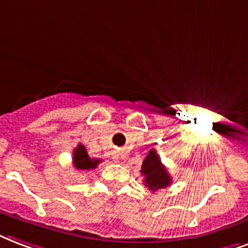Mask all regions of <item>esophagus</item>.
I'll list each match as a JSON object with an SVG mask.
<instances>
[{"label": "esophagus", "mask_w": 248, "mask_h": 248, "mask_svg": "<svg viewBox=\"0 0 248 248\" xmlns=\"http://www.w3.org/2000/svg\"><path fill=\"white\" fill-rule=\"evenodd\" d=\"M112 159H115V161H117V159H119V153H113L112 154Z\"/></svg>", "instance_id": "34e87169"}]
</instances>
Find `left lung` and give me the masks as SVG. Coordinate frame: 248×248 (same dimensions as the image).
<instances>
[{
	"mask_svg": "<svg viewBox=\"0 0 248 248\" xmlns=\"http://www.w3.org/2000/svg\"><path fill=\"white\" fill-rule=\"evenodd\" d=\"M141 174L144 175V184L153 192L161 188L169 187L171 184L170 174L167 172L166 167L162 165L154 149L148 153V155L142 162Z\"/></svg>",
	"mask_w": 248,
	"mask_h": 248,
	"instance_id": "obj_1",
	"label": "left lung"
}]
</instances>
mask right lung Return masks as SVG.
Instances as JSON below:
<instances>
[{
  "instance_id": "obj_1",
  "label": "right lung",
  "mask_w": 248,
  "mask_h": 248,
  "mask_svg": "<svg viewBox=\"0 0 248 248\" xmlns=\"http://www.w3.org/2000/svg\"><path fill=\"white\" fill-rule=\"evenodd\" d=\"M100 163V159L90 158L86 152V148L82 144H78V146L73 150V165L77 170H91L96 169V166Z\"/></svg>"
}]
</instances>
